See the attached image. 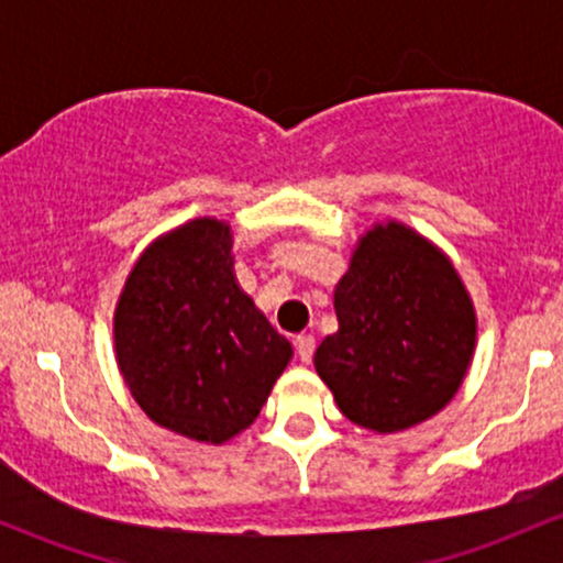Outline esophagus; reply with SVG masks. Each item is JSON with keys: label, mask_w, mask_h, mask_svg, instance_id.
Instances as JSON below:
<instances>
[{"label": "esophagus", "mask_w": 563, "mask_h": 563, "mask_svg": "<svg viewBox=\"0 0 563 563\" xmlns=\"http://www.w3.org/2000/svg\"><path fill=\"white\" fill-rule=\"evenodd\" d=\"M296 354H299L301 363H309L314 354V335H309V333L296 335Z\"/></svg>", "instance_id": "obj_1"}]
</instances>
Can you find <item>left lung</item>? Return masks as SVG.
Wrapping results in <instances>:
<instances>
[{"label": "left lung", "mask_w": 563, "mask_h": 563, "mask_svg": "<svg viewBox=\"0 0 563 563\" xmlns=\"http://www.w3.org/2000/svg\"><path fill=\"white\" fill-rule=\"evenodd\" d=\"M339 331L314 371L352 423L378 434L437 416L461 389L476 346V312L444 251L402 222L360 238L333 294Z\"/></svg>", "instance_id": "8db88e82"}]
</instances>
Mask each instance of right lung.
Masks as SVG:
<instances>
[{"instance_id":"add662e5","label":"right lung","mask_w":563,"mask_h":563,"mask_svg":"<svg viewBox=\"0 0 563 563\" xmlns=\"http://www.w3.org/2000/svg\"><path fill=\"white\" fill-rule=\"evenodd\" d=\"M232 264L228 222L179 224L142 251L113 314L115 363L134 402L206 444L249 429L294 357Z\"/></svg>"}]
</instances>
